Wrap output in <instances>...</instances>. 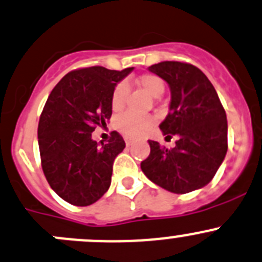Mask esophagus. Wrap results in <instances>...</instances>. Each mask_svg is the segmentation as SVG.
Wrapping results in <instances>:
<instances>
[{"label":"esophagus","instance_id":"esophagus-1","mask_svg":"<svg viewBox=\"0 0 262 262\" xmlns=\"http://www.w3.org/2000/svg\"><path fill=\"white\" fill-rule=\"evenodd\" d=\"M125 143L126 146H130L133 143V138H129V137H125Z\"/></svg>","mask_w":262,"mask_h":262}]
</instances>
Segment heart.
Returning a JSON list of instances; mask_svg holds the SVG:
<instances>
[{
    "mask_svg": "<svg viewBox=\"0 0 262 262\" xmlns=\"http://www.w3.org/2000/svg\"><path fill=\"white\" fill-rule=\"evenodd\" d=\"M136 83L139 87L143 88L152 97H159L164 93L165 84L162 79L157 75L146 73L136 78ZM126 95H128V87L124 83H119L113 92L111 97V106L114 111H120L125 105ZM115 128L119 129L121 133L129 137H136L148 130L149 126L154 124V119L151 116L138 115L134 113H124L115 119Z\"/></svg>",
    "mask_w": 262,
    "mask_h": 262,
    "instance_id": "1",
    "label": "heart"
}]
</instances>
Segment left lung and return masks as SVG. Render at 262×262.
Instances as JSON below:
<instances>
[{
  "instance_id": "obj_1",
  "label": "left lung",
  "mask_w": 262,
  "mask_h": 262,
  "mask_svg": "<svg viewBox=\"0 0 262 262\" xmlns=\"http://www.w3.org/2000/svg\"><path fill=\"white\" fill-rule=\"evenodd\" d=\"M169 84L170 111L160 124L164 136L177 134L167 149L148 141L151 152L141 169L172 193L192 192L211 182L228 149L227 114L206 75L188 62L162 61L148 68Z\"/></svg>"
}]
</instances>
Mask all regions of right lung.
I'll return each mask as SVG.
<instances>
[{"mask_svg":"<svg viewBox=\"0 0 262 262\" xmlns=\"http://www.w3.org/2000/svg\"><path fill=\"white\" fill-rule=\"evenodd\" d=\"M132 70H73L48 96L38 123L40 165L48 184L63 201L88 206L110 187L114 160L125 142L111 132L110 139L98 144L92 132L111 118L114 90Z\"/></svg>","mask_w":262,"mask_h":262,"instance_id":"obj_1","label":"right lung"}]
</instances>
